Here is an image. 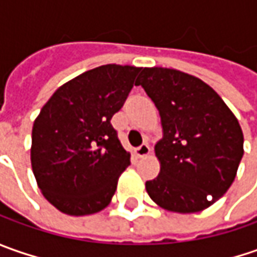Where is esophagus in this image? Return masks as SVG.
Segmentation results:
<instances>
[{
	"mask_svg": "<svg viewBox=\"0 0 257 257\" xmlns=\"http://www.w3.org/2000/svg\"><path fill=\"white\" fill-rule=\"evenodd\" d=\"M150 153H152V149H150V146L149 144H142L140 147H137L136 149V154L139 156V157H147V156H150Z\"/></svg>",
	"mask_w": 257,
	"mask_h": 257,
	"instance_id": "obj_1",
	"label": "esophagus"
}]
</instances>
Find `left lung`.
<instances>
[{
    "label": "left lung",
    "mask_w": 257,
    "mask_h": 257,
    "mask_svg": "<svg viewBox=\"0 0 257 257\" xmlns=\"http://www.w3.org/2000/svg\"><path fill=\"white\" fill-rule=\"evenodd\" d=\"M160 114L163 137L154 146L159 176L146 190L159 207L197 213L229 190L243 153V132L222 97L179 70L142 68L137 78Z\"/></svg>",
    "instance_id": "1"
}]
</instances>
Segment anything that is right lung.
I'll use <instances>...</instances> for the list:
<instances>
[{
    "label": "right lung",
    "mask_w": 257,
    "mask_h": 257,
    "mask_svg": "<svg viewBox=\"0 0 257 257\" xmlns=\"http://www.w3.org/2000/svg\"><path fill=\"white\" fill-rule=\"evenodd\" d=\"M140 70L117 64L88 70L58 87L37 115L31 167L37 186L57 210L87 216L111 202L130 152L110 121Z\"/></svg>",
    "instance_id": "add662e5"
}]
</instances>
